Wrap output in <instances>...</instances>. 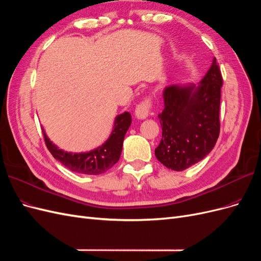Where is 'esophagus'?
Here are the masks:
<instances>
[{"label":"esophagus","mask_w":261,"mask_h":261,"mask_svg":"<svg viewBox=\"0 0 261 261\" xmlns=\"http://www.w3.org/2000/svg\"><path fill=\"white\" fill-rule=\"evenodd\" d=\"M150 109H152V99H150V97H146L144 100H142L136 108L137 118L145 119L149 115Z\"/></svg>","instance_id":"esophagus-1"}]
</instances>
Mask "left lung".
<instances>
[{"instance_id": "8db88e82", "label": "left lung", "mask_w": 261, "mask_h": 261, "mask_svg": "<svg viewBox=\"0 0 261 261\" xmlns=\"http://www.w3.org/2000/svg\"><path fill=\"white\" fill-rule=\"evenodd\" d=\"M222 75L216 58L198 86L173 85L164 90L158 115L163 138L156 158L168 169L182 171L212 152L220 133Z\"/></svg>"}]
</instances>
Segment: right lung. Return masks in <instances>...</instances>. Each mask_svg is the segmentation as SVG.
Instances as JSON below:
<instances>
[{"label":"right lung","instance_id":"obj_1","mask_svg":"<svg viewBox=\"0 0 261 261\" xmlns=\"http://www.w3.org/2000/svg\"><path fill=\"white\" fill-rule=\"evenodd\" d=\"M131 124V115L124 112L115 119L114 130L111 137L99 146L88 153H68L58 148L49 141L42 128L47 149L55 159L73 172L82 174H100L104 173L119 161L122 150V143L125 133Z\"/></svg>","mask_w":261,"mask_h":261}]
</instances>
